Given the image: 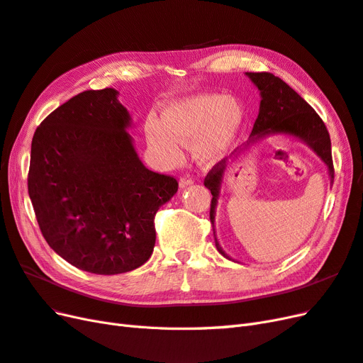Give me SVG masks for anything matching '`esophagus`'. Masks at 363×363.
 Wrapping results in <instances>:
<instances>
[{
  "label": "esophagus",
  "instance_id": "1",
  "mask_svg": "<svg viewBox=\"0 0 363 363\" xmlns=\"http://www.w3.org/2000/svg\"><path fill=\"white\" fill-rule=\"evenodd\" d=\"M194 183V180L189 177V175H183L180 177V188H186V186H191Z\"/></svg>",
  "mask_w": 363,
  "mask_h": 363
}]
</instances>
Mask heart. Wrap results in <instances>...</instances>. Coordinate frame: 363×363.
<instances>
[{
  "mask_svg": "<svg viewBox=\"0 0 363 363\" xmlns=\"http://www.w3.org/2000/svg\"><path fill=\"white\" fill-rule=\"evenodd\" d=\"M242 123L244 112L233 98L195 94L171 103L162 118L151 115L147 136L164 162L180 160L182 145H192L196 160L213 164L235 147Z\"/></svg>",
  "mask_w": 363,
  "mask_h": 363,
  "instance_id": "obj_1",
  "label": "heart"
}]
</instances>
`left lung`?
Listing matches in <instances>:
<instances>
[{"label":"left lung","mask_w":363,"mask_h":363,"mask_svg":"<svg viewBox=\"0 0 363 363\" xmlns=\"http://www.w3.org/2000/svg\"><path fill=\"white\" fill-rule=\"evenodd\" d=\"M245 75L260 92L259 115L244 147L236 148L232 152V155H235L232 162H235L240 152L247 150L250 145L256 144L257 140L269 135H284L296 138L309 147L325 163L328 175H330V183H333L335 169L332 160V142L323 119L318 116L313 108L289 84L284 83L279 77L272 75L271 72H245ZM230 163L227 159L218 162L206 175L204 186L207 189H211L213 195L211 203V221L213 227L215 245L225 259L232 260V257L227 256V252L219 245L215 235V215L218 199L219 192H221L224 174L230 167Z\"/></svg>","instance_id":"obj_1"}]
</instances>
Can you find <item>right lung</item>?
Returning a JSON list of instances; mask_svg holds the SVG:
<instances>
[{"label": "right lung", "mask_w": 363, "mask_h": 363, "mask_svg": "<svg viewBox=\"0 0 363 363\" xmlns=\"http://www.w3.org/2000/svg\"><path fill=\"white\" fill-rule=\"evenodd\" d=\"M118 91H84L57 107L31 140L28 195L48 245L75 268L133 271L156 244L155 216L179 189L139 159Z\"/></svg>", "instance_id": "1"}]
</instances>
